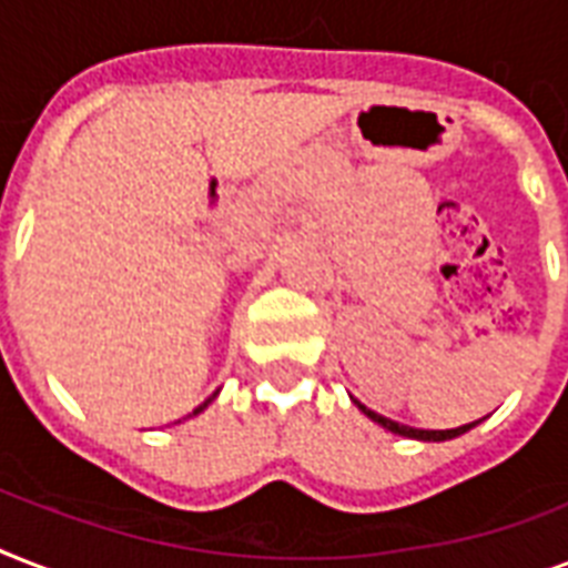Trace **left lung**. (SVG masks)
<instances>
[{"label":"left lung","instance_id":"8db88e82","mask_svg":"<svg viewBox=\"0 0 568 568\" xmlns=\"http://www.w3.org/2000/svg\"><path fill=\"white\" fill-rule=\"evenodd\" d=\"M359 409H363L372 422H377L379 427H386V430L397 433V436H409V439H424V442H445V439H454V436H459V433L471 430L477 422L471 424H463V427H450V430H422V427H409V424H400V422H392V418H386V415L374 413V409H368V406L359 404Z\"/></svg>","mask_w":568,"mask_h":568}]
</instances>
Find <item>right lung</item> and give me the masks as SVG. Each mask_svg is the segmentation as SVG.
<instances>
[{
    "label": "right lung",
    "instance_id": "1",
    "mask_svg": "<svg viewBox=\"0 0 568 568\" xmlns=\"http://www.w3.org/2000/svg\"><path fill=\"white\" fill-rule=\"evenodd\" d=\"M209 400H212V397H209ZM209 400H203V404H200V406H196V409H194V413H191V415H196V413H203V409H205V406H209Z\"/></svg>",
    "mask_w": 568,
    "mask_h": 568
}]
</instances>
